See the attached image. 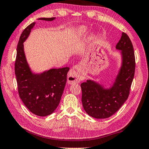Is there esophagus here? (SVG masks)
Wrapping results in <instances>:
<instances>
[{
    "label": "esophagus",
    "instance_id": "34e87169",
    "mask_svg": "<svg viewBox=\"0 0 149 149\" xmlns=\"http://www.w3.org/2000/svg\"><path fill=\"white\" fill-rule=\"evenodd\" d=\"M68 80L69 84H70L79 83L81 80L79 72L77 71H76L75 69H71L68 74Z\"/></svg>",
    "mask_w": 149,
    "mask_h": 149
}]
</instances>
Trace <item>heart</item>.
Instances as JSON below:
<instances>
[{"label":"heart","instance_id":"obj_1","mask_svg":"<svg viewBox=\"0 0 149 149\" xmlns=\"http://www.w3.org/2000/svg\"><path fill=\"white\" fill-rule=\"evenodd\" d=\"M87 29L85 26H80L76 29V34L80 38H84L87 35ZM90 41L92 45L96 44L97 41V36L95 34H92L90 37Z\"/></svg>","mask_w":149,"mask_h":149}]
</instances>
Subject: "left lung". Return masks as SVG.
I'll return each mask as SVG.
<instances>
[{
  "mask_svg": "<svg viewBox=\"0 0 149 149\" xmlns=\"http://www.w3.org/2000/svg\"><path fill=\"white\" fill-rule=\"evenodd\" d=\"M115 48L120 51L121 64L110 86L92 80L81 84L82 104L86 113L92 117H110L119 110L130 94L134 74L135 57L133 45L125 33H122Z\"/></svg>",
  "mask_w": 149,
  "mask_h": 149,
  "instance_id": "left-lung-1",
  "label": "left lung"
}]
</instances>
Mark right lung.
Here are the masks:
<instances>
[{
  "label": "right lung",
  "mask_w": 149,
  "mask_h": 149,
  "mask_svg": "<svg viewBox=\"0 0 149 149\" xmlns=\"http://www.w3.org/2000/svg\"><path fill=\"white\" fill-rule=\"evenodd\" d=\"M54 18L38 19L53 21ZM36 22L26 27L19 38L15 61V74L19 97L32 113L45 117L57 108L67 81L69 68L50 69L41 72H32L26 58L24 42L29 38Z\"/></svg>",
  "instance_id": "1"
}]
</instances>
